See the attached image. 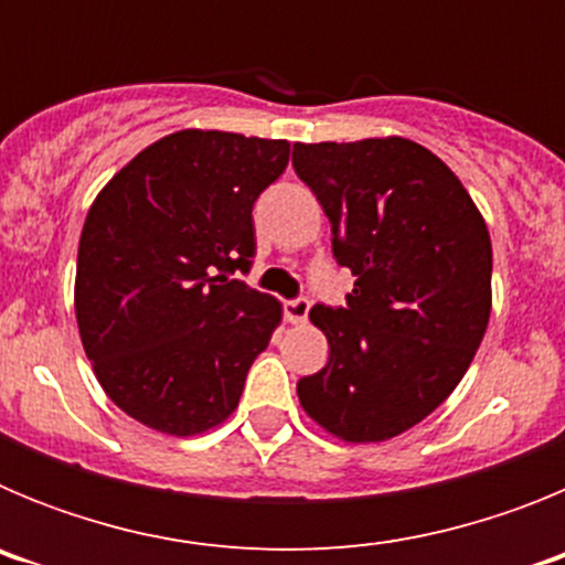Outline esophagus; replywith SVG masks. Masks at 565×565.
<instances>
[{"instance_id": "obj_1", "label": "esophagus", "mask_w": 565, "mask_h": 565, "mask_svg": "<svg viewBox=\"0 0 565 565\" xmlns=\"http://www.w3.org/2000/svg\"><path fill=\"white\" fill-rule=\"evenodd\" d=\"M308 311H311V302L306 297H297V299H288L286 302V319L291 326H302L308 319Z\"/></svg>"}]
</instances>
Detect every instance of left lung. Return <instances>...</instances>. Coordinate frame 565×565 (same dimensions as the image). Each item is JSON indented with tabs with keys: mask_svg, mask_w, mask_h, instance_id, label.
Wrapping results in <instances>:
<instances>
[{
	"mask_svg": "<svg viewBox=\"0 0 565 565\" xmlns=\"http://www.w3.org/2000/svg\"><path fill=\"white\" fill-rule=\"evenodd\" d=\"M294 169L356 277L348 306L308 313L331 356L299 379V404L342 441H387L430 416L476 356L492 311L487 223L456 172L398 135L294 143Z\"/></svg>",
	"mask_w": 565,
	"mask_h": 565,
	"instance_id": "1",
	"label": "left lung"
}]
</instances>
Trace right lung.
I'll list each match as a JSON object with an SVG mask.
<instances>
[{"mask_svg": "<svg viewBox=\"0 0 565 565\" xmlns=\"http://www.w3.org/2000/svg\"><path fill=\"white\" fill-rule=\"evenodd\" d=\"M291 143L181 129L138 152L84 221L76 319L104 393L135 422L198 436L234 413L282 306L234 271L254 257L252 209Z\"/></svg>", "mask_w": 565, "mask_h": 565, "instance_id": "1", "label": "right lung"}]
</instances>
